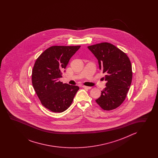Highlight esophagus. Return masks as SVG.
Wrapping results in <instances>:
<instances>
[{
  "mask_svg": "<svg viewBox=\"0 0 158 158\" xmlns=\"http://www.w3.org/2000/svg\"><path fill=\"white\" fill-rule=\"evenodd\" d=\"M82 87H83V88H84V89H88V90H90V89H91V87H89V86H82Z\"/></svg>",
  "mask_w": 158,
  "mask_h": 158,
  "instance_id": "1",
  "label": "esophagus"
}]
</instances>
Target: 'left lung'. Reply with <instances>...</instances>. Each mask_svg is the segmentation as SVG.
Here are the masks:
<instances>
[{
	"instance_id": "obj_1",
	"label": "left lung",
	"mask_w": 158,
	"mask_h": 158,
	"mask_svg": "<svg viewBox=\"0 0 158 158\" xmlns=\"http://www.w3.org/2000/svg\"><path fill=\"white\" fill-rule=\"evenodd\" d=\"M87 48L97 59L100 70L106 75V87L96 102L104 110L120 106L124 101L132 80L131 63L124 52L112 44H96Z\"/></svg>"
}]
</instances>
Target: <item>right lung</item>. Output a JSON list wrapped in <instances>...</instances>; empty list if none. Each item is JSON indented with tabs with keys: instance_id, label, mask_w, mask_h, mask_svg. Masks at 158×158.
<instances>
[{
	"instance_id": "obj_1",
	"label": "right lung",
	"mask_w": 158,
	"mask_h": 158,
	"mask_svg": "<svg viewBox=\"0 0 158 158\" xmlns=\"http://www.w3.org/2000/svg\"><path fill=\"white\" fill-rule=\"evenodd\" d=\"M80 46H54L38 57L32 71V84L44 107L54 112H62L71 106L79 87L59 81L72 56Z\"/></svg>"
}]
</instances>
